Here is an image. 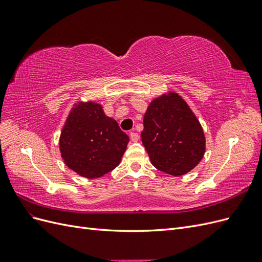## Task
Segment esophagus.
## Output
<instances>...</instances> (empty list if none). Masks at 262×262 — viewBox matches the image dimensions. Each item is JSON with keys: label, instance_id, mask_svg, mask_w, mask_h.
<instances>
[{"label": "esophagus", "instance_id": "obj_1", "mask_svg": "<svg viewBox=\"0 0 262 262\" xmlns=\"http://www.w3.org/2000/svg\"><path fill=\"white\" fill-rule=\"evenodd\" d=\"M130 139H131V141L132 142H138L139 141V133H137V132H131L130 133Z\"/></svg>", "mask_w": 262, "mask_h": 262}]
</instances>
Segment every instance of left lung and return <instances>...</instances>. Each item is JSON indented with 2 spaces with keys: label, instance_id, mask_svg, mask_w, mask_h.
Instances as JSON below:
<instances>
[{
  "label": "left lung",
  "instance_id": "1",
  "mask_svg": "<svg viewBox=\"0 0 262 262\" xmlns=\"http://www.w3.org/2000/svg\"><path fill=\"white\" fill-rule=\"evenodd\" d=\"M141 132L150 163L158 170L181 176L199 164L205 152L200 122L178 94L154 99L147 107Z\"/></svg>",
  "mask_w": 262,
  "mask_h": 262
}]
</instances>
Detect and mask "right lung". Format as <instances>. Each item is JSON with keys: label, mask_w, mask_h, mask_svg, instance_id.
<instances>
[{"label": "right lung", "mask_w": 262, "mask_h": 262, "mask_svg": "<svg viewBox=\"0 0 262 262\" xmlns=\"http://www.w3.org/2000/svg\"><path fill=\"white\" fill-rule=\"evenodd\" d=\"M129 137L96 102L72 108L60 137L61 156L69 168L86 178H98L115 169Z\"/></svg>", "instance_id": "right-lung-1"}]
</instances>
